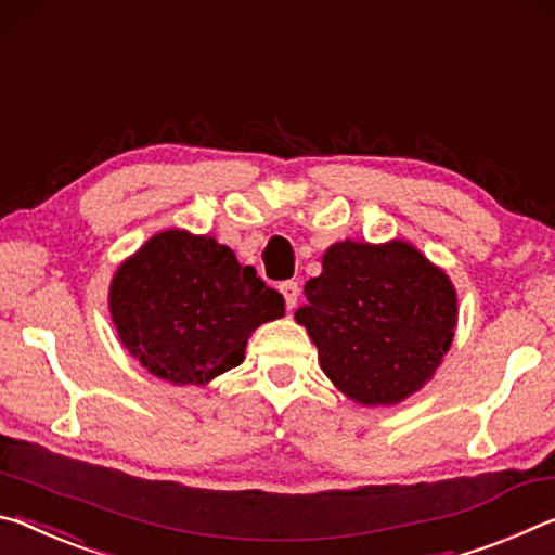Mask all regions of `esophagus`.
<instances>
[{"label": "esophagus", "mask_w": 555, "mask_h": 555, "mask_svg": "<svg viewBox=\"0 0 555 555\" xmlns=\"http://www.w3.org/2000/svg\"><path fill=\"white\" fill-rule=\"evenodd\" d=\"M280 293H283V297H285L287 310H293V307L297 305V299H299V285L295 283V280H287V283L280 285Z\"/></svg>", "instance_id": "esophagus-1"}]
</instances>
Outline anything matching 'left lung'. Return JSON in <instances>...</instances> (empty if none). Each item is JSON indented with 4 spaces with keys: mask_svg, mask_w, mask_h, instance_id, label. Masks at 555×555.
I'll return each mask as SVG.
<instances>
[{
    "mask_svg": "<svg viewBox=\"0 0 555 555\" xmlns=\"http://www.w3.org/2000/svg\"><path fill=\"white\" fill-rule=\"evenodd\" d=\"M295 312L324 376L361 405H396L421 390L450 351L457 293L413 243L339 241Z\"/></svg>",
    "mask_w": 555,
    "mask_h": 555,
    "instance_id": "8db88e82",
    "label": "left lung"
}]
</instances>
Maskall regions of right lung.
Here are the masks:
<instances>
[{
	"mask_svg": "<svg viewBox=\"0 0 555 555\" xmlns=\"http://www.w3.org/2000/svg\"><path fill=\"white\" fill-rule=\"evenodd\" d=\"M122 347L152 376L206 386L238 366L260 324L285 299L214 235L167 229L120 262L107 293Z\"/></svg>",
	"mask_w": 555,
	"mask_h": 555,
	"instance_id": "add662e5",
	"label": "right lung"
}]
</instances>
